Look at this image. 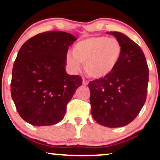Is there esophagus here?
Here are the masks:
<instances>
[{
  "instance_id": "obj_1",
  "label": "esophagus",
  "mask_w": 160,
  "mask_h": 160,
  "mask_svg": "<svg viewBox=\"0 0 160 160\" xmlns=\"http://www.w3.org/2000/svg\"><path fill=\"white\" fill-rule=\"evenodd\" d=\"M88 83H89V82H88L87 80H85V79H83V80H82V85L86 86V85H88Z\"/></svg>"
}]
</instances>
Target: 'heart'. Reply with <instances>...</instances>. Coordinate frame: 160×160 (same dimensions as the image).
Segmentation results:
<instances>
[{
  "label": "heart",
  "mask_w": 160,
  "mask_h": 160,
  "mask_svg": "<svg viewBox=\"0 0 160 160\" xmlns=\"http://www.w3.org/2000/svg\"><path fill=\"white\" fill-rule=\"evenodd\" d=\"M122 54L120 42L106 36L91 37L80 40L74 46L72 54H68L66 62L71 68L78 70L80 62L84 71L92 78H102L116 68Z\"/></svg>",
  "instance_id": "b5f03b06"
}]
</instances>
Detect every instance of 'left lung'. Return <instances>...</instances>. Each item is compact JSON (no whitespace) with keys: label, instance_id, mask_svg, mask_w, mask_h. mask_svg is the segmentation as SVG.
Here are the masks:
<instances>
[{"label":"left lung","instance_id":"1","mask_svg":"<svg viewBox=\"0 0 160 160\" xmlns=\"http://www.w3.org/2000/svg\"><path fill=\"white\" fill-rule=\"evenodd\" d=\"M110 34L122 44L120 61L111 74L90 81L88 86L94 120L106 127L117 128L135 120L144 106L149 71L144 52L136 43L120 32Z\"/></svg>","mask_w":160,"mask_h":160}]
</instances>
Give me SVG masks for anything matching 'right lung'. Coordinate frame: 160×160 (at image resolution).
<instances>
[{
    "mask_svg": "<svg viewBox=\"0 0 160 160\" xmlns=\"http://www.w3.org/2000/svg\"><path fill=\"white\" fill-rule=\"evenodd\" d=\"M77 38L67 32L40 33L20 48L11 80V96L20 117L37 126H51L64 118L67 104L82 84L79 75L65 67L69 46Z\"/></svg>",
    "mask_w": 160,
    "mask_h": 160,
    "instance_id": "right-lung-1",
    "label": "right lung"
}]
</instances>
